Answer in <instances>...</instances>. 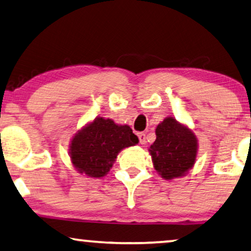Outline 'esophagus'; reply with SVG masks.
<instances>
[{
    "label": "esophagus",
    "instance_id": "obj_1",
    "mask_svg": "<svg viewBox=\"0 0 251 251\" xmlns=\"http://www.w3.org/2000/svg\"><path fill=\"white\" fill-rule=\"evenodd\" d=\"M138 138H139V143L142 144V145H144V144L146 143V136H145V133L139 132V133H138Z\"/></svg>",
    "mask_w": 251,
    "mask_h": 251
}]
</instances>
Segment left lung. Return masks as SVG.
Segmentation results:
<instances>
[{"label":"left lung","mask_w":251,"mask_h":251,"mask_svg":"<svg viewBox=\"0 0 251 251\" xmlns=\"http://www.w3.org/2000/svg\"><path fill=\"white\" fill-rule=\"evenodd\" d=\"M155 135V142L149 150L154 169L167 180L185 176L197 160V136L173 116L157 125Z\"/></svg>","instance_id":"left-lung-1"}]
</instances>
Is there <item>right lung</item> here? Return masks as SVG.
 Listing matches in <instances>:
<instances>
[{
	"instance_id": "add662e5",
	"label": "right lung",
	"mask_w": 251,
	"mask_h": 251,
	"mask_svg": "<svg viewBox=\"0 0 251 251\" xmlns=\"http://www.w3.org/2000/svg\"><path fill=\"white\" fill-rule=\"evenodd\" d=\"M129 126L111 119L96 118L75 133L70 144V156L75 170L88 177L101 178L113 167L123 149L138 144Z\"/></svg>"
}]
</instances>
